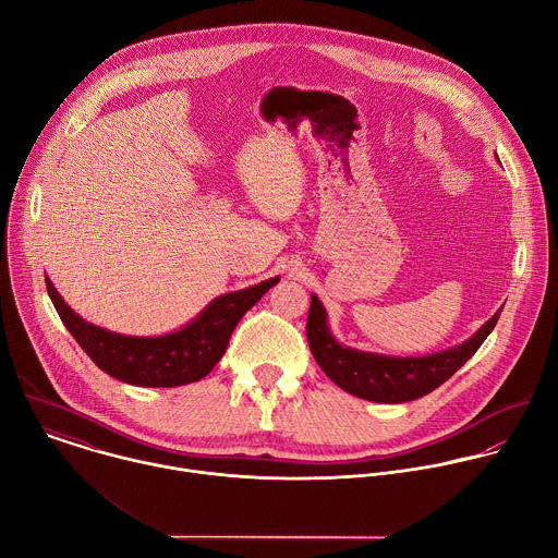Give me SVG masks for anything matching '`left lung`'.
I'll list each match as a JSON object with an SVG mask.
<instances>
[{
  "instance_id": "left-lung-1",
  "label": "left lung",
  "mask_w": 558,
  "mask_h": 558,
  "mask_svg": "<svg viewBox=\"0 0 558 558\" xmlns=\"http://www.w3.org/2000/svg\"><path fill=\"white\" fill-rule=\"evenodd\" d=\"M500 313L502 308L472 339L457 348L428 356L398 359L341 345L328 328L324 304L317 295H311L306 337L317 365L343 391L369 402L402 404L428 396L454 376L496 328Z\"/></svg>"
}]
</instances>
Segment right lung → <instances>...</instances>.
Here are the masks:
<instances>
[{"instance_id": "add662e5", "label": "right lung", "mask_w": 558, "mask_h": 558, "mask_svg": "<svg viewBox=\"0 0 558 558\" xmlns=\"http://www.w3.org/2000/svg\"><path fill=\"white\" fill-rule=\"evenodd\" d=\"M278 280L219 295L191 324L162 337H128L93 326L69 308L49 278L45 284L62 324L101 372L136 387H180L213 372L241 317Z\"/></svg>"}]
</instances>
